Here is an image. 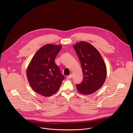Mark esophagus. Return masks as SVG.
I'll list each match as a JSON object with an SVG mask.
<instances>
[{
  "label": "esophagus",
  "mask_w": 133,
  "mask_h": 133,
  "mask_svg": "<svg viewBox=\"0 0 133 133\" xmlns=\"http://www.w3.org/2000/svg\"><path fill=\"white\" fill-rule=\"evenodd\" d=\"M72 77V75L71 74V75H70L69 76H68L67 77V78L68 79H71Z\"/></svg>",
  "instance_id": "1"
}]
</instances>
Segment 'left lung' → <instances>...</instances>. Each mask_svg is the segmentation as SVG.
<instances>
[{
	"instance_id": "left-lung-1",
	"label": "left lung",
	"mask_w": 133,
	"mask_h": 133,
	"mask_svg": "<svg viewBox=\"0 0 133 133\" xmlns=\"http://www.w3.org/2000/svg\"><path fill=\"white\" fill-rule=\"evenodd\" d=\"M83 72V81L76 85L77 90L84 95L91 94L100 89L106 80L105 63L98 50L86 42H80L73 46Z\"/></svg>"
}]
</instances>
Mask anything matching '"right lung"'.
Listing matches in <instances>:
<instances>
[{
	"instance_id": "obj_1",
	"label": "right lung",
	"mask_w": 133,
	"mask_h": 133,
	"mask_svg": "<svg viewBox=\"0 0 133 133\" xmlns=\"http://www.w3.org/2000/svg\"><path fill=\"white\" fill-rule=\"evenodd\" d=\"M62 47L51 44L43 46L35 53L27 67L26 75L30 86L43 96H50L57 92L64 79L55 63Z\"/></svg>"
}]
</instances>
